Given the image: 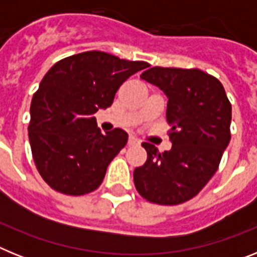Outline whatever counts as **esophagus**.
Segmentation results:
<instances>
[{"label":"esophagus","mask_w":257,"mask_h":257,"mask_svg":"<svg viewBox=\"0 0 257 257\" xmlns=\"http://www.w3.org/2000/svg\"><path fill=\"white\" fill-rule=\"evenodd\" d=\"M139 139H136L135 136L130 135L128 136V142H127V144L128 145H139Z\"/></svg>","instance_id":"esophagus-1"}]
</instances>
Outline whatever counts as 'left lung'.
<instances>
[{"mask_svg": "<svg viewBox=\"0 0 257 257\" xmlns=\"http://www.w3.org/2000/svg\"><path fill=\"white\" fill-rule=\"evenodd\" d=\"M140 78L169 97L172 148L160 153L143 143L148 157L134 171V183L152 203L180 205L196 197L219 169L230 142L231 104L219 79L201 69L153 67Z\"/></svg>", "mask_w": 257, "mask_h": 257, "instance_id": "1", "label": "left lung"}]
</instances>
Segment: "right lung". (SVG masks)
Here are the masks:
<instances>
[{
	"mask_svg": "<svg viewBox=\"0 0 257 257\" xmlns=\"http://www.w3.org/2000/svg\"><path fill=\"white\" fill-rule=\"evenodd\" d=\"M147 67L86 51L50 68L32 99L28 135L36 167L52 189L83 196L103 183L128 135L121 128L103 135L92 115L112 105L119 86Z\"/></svg>",
	"mask_w": 257,
	"mask_h": 257,
	"instance_id": "1",
	"label": "right lung"
}]
</instances>
